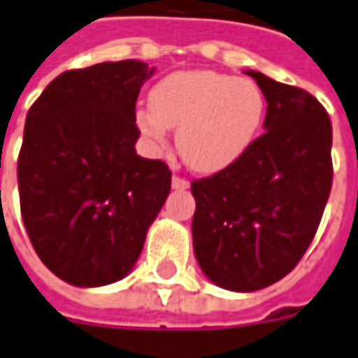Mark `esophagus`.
I'll return each mask as SVG.
<instances>
[{"label": "esophagus", "mask_w": 358, "mask_h": 358, "mask_svg": "<svg viewBox=\"0 0 358 358\" xmlns=\"http://www.w3.org/2000/svg\"><path fill=\"white\" fill-rule=\"evenodd\" d=\"M172 188L186 189V188H189V182L186 178H180V176H172Z\"/></svg>", "instance_id": "esophagus-1"}]
</instances>
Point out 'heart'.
Returning a JSON list of instances; mask_svg holds the SVG:
<instances>
[{
    "instance_id": "b5f03b06",
    "label": "heart",
    "mask_w": 358,
    "mask_h": 358,
    "mask_svg": "<svg viewBox=\"0 0 358 358\" xmlns=\"http://www.w3.org/2000/svg\"><path fill=\"white\" fill-rule=\"evenodd\" d=\"M266 113V99L252 80L220 72H174L148 92V109L137 111V127L155 148L166 131L189 169L220 172L252 147Z\"/></svg>"
}]
</instances>
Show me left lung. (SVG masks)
I'll return each mask as SVG.
<instances>
[{
    "label": "left lung",
    "mask_w": 358,
    "mask_h": 358,
    "mask_svg": "<svg viewBox=\"0 0 358 358\" xmlns=\"http://www.w3.org/2000/svg\"><path fill=\"white\" fill-rule=\"evenodd\" d=\"M266 99L264 135L235 164L194 180V252L215 286L255 292L284 278L320 227L333 182L331 121L306 90L247 70Z\"/></svg>",
    "instance_id": "8db88e82"
}]
</instances>
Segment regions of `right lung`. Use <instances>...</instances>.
Instances as JSON below:
<instances>
[{"label":"right lung","mask_w":358,"mask_h":358,"mask_svg":"<svg viewBox=\"0 0 358 358\" xmlns=\"http://www.w3.org/2000/svg\"><path fill=\"white\" fill-rule=\"evenodd\" d=\"M152 72L141 60L68 70L27 113L21 215L38 259L72 286L125 278L169 198V166L135 150V103Z\"/></svg>","instance_id":"right-lung-1"}]
</instances>
